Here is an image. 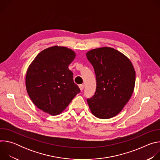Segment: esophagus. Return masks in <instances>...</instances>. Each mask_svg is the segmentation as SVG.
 I'll use <instances>...</instances> for the list:
<instances>
[{"mask_svg": "<svg viewBox=\"0 0 160 160\" xmlns=\"http://www.w3.org/2000/svg\"><path fill=\"white\" fill-rule=\"evenodd\" d=\"M79 88H80V90H81V91H82V90H83V88H84L83 85H79Z\"/></svg>", "mask_w": 160, "mask_h": 160, "instance_id": "obj_1", "label": "esophagus"}]
</instances>
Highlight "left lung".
I'll list each match as a JSON object with an SVG mask.
<instances>
[{
	"label": "left lung",
	"instance_id": "1",
	"mask_svg": "<svg viewBox=\"0 0 160 160\" xmlns=\"http://www.w3.org/2000/svg\"><path fill=\"white\" fill-rule=\"evenodd\" d=\"M86 56L94 67L97 82L95 94L87 99L90 111L101 119L115 117L133 94V66L126 56L109 47L90 50Z\"/></svg>",
	"mask_w": 160,
	"mask_h": 160
}]
</instances>
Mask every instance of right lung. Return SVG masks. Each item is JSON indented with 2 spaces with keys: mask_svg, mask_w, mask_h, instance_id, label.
Segmentation results:
<instances>
[{
  "mask_svg": "<svg viewBox=\"0 0 160 160\" xmlns=\"http://www.w3.org/2000/svg\"><path fill=\"white\" fill-rule=\"evenodd\" d=\"M75 56L71 49L56 45L41 51L30 64L26 88L38 109L53 116L59 115L80 92L68 69Z\"/></svg>",
  "mask_w": 160,
  "mask_h": 160,
  "instance_id": "add662e5",
  "label": "right lung"
}]
</instances>
